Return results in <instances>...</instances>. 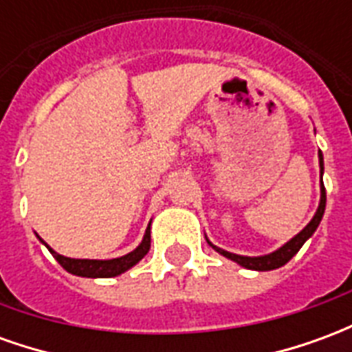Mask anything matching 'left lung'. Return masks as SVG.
Wrapping results in <instances>:
<instances>
[{"label":"left lung","instance_id":"left-lung-1","mask_svg":"<svg viewBox=\"0 0 352 352\" xmlns=\"http://www.w3.org/2000/svg\"><path fill=\"white\" fill-rule=\"evenodd\" d=\"M318 168H320V201H318L317 207V213L313 214V219L309 221V224L305 226V228L300 232V234H296L290 241L279 247L277 251L270 252V254H264V256H243V254H234V252H228L221 249V247H217L213 245L209 239H207V243L213 247L214 251L222 254V256H226V258L234 260L236 264H239L241 267H247V270H254V272H270V270H277L280 265H285L288 260L294 256L296 252L302 249V245L309 239L313 234H315V230L318 228V224L322 221V214H324L326 209V190H324V184H322V173H324V160H322V153L318 151Z\"/></svg>","mask_w":352,"mask_h":352}]
</instances>
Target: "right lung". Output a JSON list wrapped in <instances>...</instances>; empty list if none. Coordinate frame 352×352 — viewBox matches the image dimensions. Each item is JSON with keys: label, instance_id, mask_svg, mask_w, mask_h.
<instances>
[{"label": "right lung", "instance_id": "1", "mask_svg": "<svg viewBox=\"0 0 352 352\" xmlns=\"http://www.w3.org/2000/svg\"><path fill=\"white\" fill-rule=\"evenodd\" d=\"M151 224L146 228L145 236L141 239V243L133 249L128 254L124 256H118V258L111 260H90V258H67V256H62L58 254L54 249H50L49 245L43 241L41 237L37 236V239L41 241L47 249L50 251V254L58 260V264L64 267L65 272L73 273V275H79V277H92V279H109V277H116L120 273L128 272L130 267L138 264L139 260L145 258V254L151 249Z\"/></svg>", "mask_w": 352, "mask_h": 352}]
</instances>
